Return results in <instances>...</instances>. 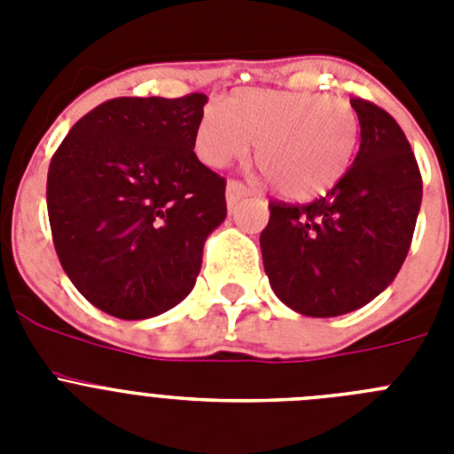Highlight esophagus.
Listing matches in <instances>:
<instances>
[{
	"mask_svg": "<svg viewBox=\"0 0 454 454\" xmlns=\"http://www.w3.org/2000/svg\"><path fill=\"white\" fill-rule=\"evenodd\" d=\"M246 195H247V191H246V186H243V184L227 182V207H230V208L236 207V204L246 198Z\"/></svg>",
	"mask_w": 454,
	"mask_h": 454,
	"instance_id": "34e87169",
	"label": "esophagus"
}]
</instances>
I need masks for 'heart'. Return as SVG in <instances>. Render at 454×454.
<instances>
[{
	"label": "heart",
	"mask_w": 454,
	"mask_h": 454,
	"mask_svg": "<svg viewBox=\"0 0 454 454\" xmlns=\"http://www.w3.org/2000/svg\"><path fill=\"white\" fill-rule=\"evenodd\" d=\"M359 118L343 99L316 92L246 88L224 104L204 108L195 129V154L208 168L254 161L275 191L288 200H311L346 177L359 147Z\"/></svg>",
	"instance_id": "obj_1"
}]
</instances>
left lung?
Returning a JSON list of instances; mask_svg holds the SVG:
<instances>
[{
	"instance_id": "1",
	"label": "left lung",
	"mask_w": 454,
	"mask_h": 454,
	"mask_svg": "<svg viewBox=\"0 0 454 454\" xmlns=\"http://www.w3.org/2000/svg\"><path fill=\"white\" fill-rule=\"evenodd\" d=\"M350 104L362 143L346 177L304 207L272 202L259 239L277 298L314 318L350 314L395 279L423 200L419 163L398 122L371 102Z\"/></svg>"
}]
</instances>
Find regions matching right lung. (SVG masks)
Listing matches in <instances>:
<instances>
[{
	"label": "right lung",
	"instance_id": "add662e5",
	"mask_svg": "<svg viewBox=\"0 0 454 454\" xmlns=\"http://www.w3.org/2000/svg\"><path fill=\"white\" fill-rule=\"evenodd\" d=\"M207 95L118 98L83 115L47 172V214L70 282L104 314L145 320L195 286L227 215L224 179L192 152Z\"/></svg>",
	"mask_w": 454,
	"mask_h": 454
}]
</instances>
